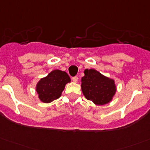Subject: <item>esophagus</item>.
<instances>
[{"mask_svg":"<svg viewBox=\"0 0 150 150\" xmlns=\"http://www.w3.org/2000/svg\"><path fill=\"white\" fill-rule=\"evenodd\" d=\"M78 79H79V78H78L77 76H74V77L72 78V81L74 82H78Z\"/></svg>","mask_w":150,"mask_h":150,"instance_id":"1","label":"esophagus"}]
</instances>
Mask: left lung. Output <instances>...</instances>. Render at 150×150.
<instances>
[{
  "instance_id": "8db88e82",
  "label": "left lung",
  "mask_w": 150,
  "mask_h": 150,
  "mask_svg": "<svg viewBox=\"0 0 150 150\" xmlns=\"http://www.w3.org/2000/svg\"><path fill=\"white\" fill-rule=\"evenodd\" d=\"M84 74L81 88L85 97L97 105L110 102L116 93L115 80L93 68L85 69Z\"/></svg>"
}]
</instances>
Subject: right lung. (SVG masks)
Instances as JSON below:
<instances>
[{"instance_id": "obj_1", "label": "right lung", "mask_w": 150, "mask_h": 150, "mask_svg": "<svg viewBox=\"0 0 150 150\" xmlns=\"http://www.w3.org/2000/svg\"><path fill=\"white\" fill-rule=\"evenodd\" d=\"M71 82V78L65 71L56 69L46 76L41 78L36 85L38 98L44 103H50L62 95L66 84Z\"/></svg>"}]
</instances>
